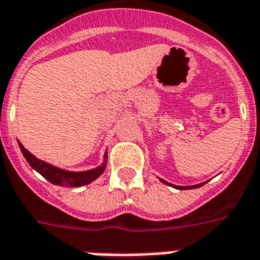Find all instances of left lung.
<instances>
[{
    "label": "left lung",
    "mask_w": 260,
    "mask_h": 260,
    "mask_svg": "<svg viewBox=\"0 0 260 260\" xmlns=\"http://www.w3.org/2000/svg\"><path fill=\"white\" fill-rule=\"evenodd\" d=\"M162 182L163 183H167L166 181H163L162 179ZM167 185H170V183H167ZM171 186V185H170ZM200 186H202V183L201 185H196V186H178V189L179 190H183V189H196V187H200Z\"/></svg>",
    "instance_id": "8db88e82"
}]
</instances>
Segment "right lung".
I'll use <instances>...</instances> for the list:
<instances>
[{
    "label": "right lung",
    "mask_w": 260,
    "mask_h": 260,
    "mask_svg": "<svg viewBox=\"0 0 260 260\" xmlns=\"http://www.w3.org/2000/svg\"><path fill=\"white\" fill-rule=\"evenodd\" d=\"M18 146L21 148V152L25 156L26 162L29 163L30 166L34 167L38 173L42 174L47 181H50L54 185L66 186V187H79V186L87 185L90 182H93L94 179H97L105 170V165L98 167V169H94V170L82 171V173H71V171L60 170L58 167L51 166L48 163L35 158L29 151L24 148L21 143H18Z\"/></svg>",
    "instance_id": "1"
}]
</instances>
